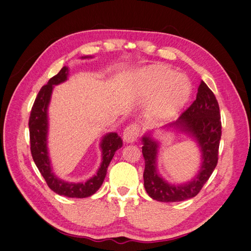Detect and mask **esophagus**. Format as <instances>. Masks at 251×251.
I'll use <instances>...</instances> for the list:
<instances>
[{
    "instance_id": "obj_1",
    "label": "esophagus",
    "mask_w": 251,
    "mask_h": 251,
    "mask_svg": "<svg viewBox=\"0 0 251 251\" xmlns=\"http://www.w3.org/2000/svg\"><path fill=\"white\" fill-rule=\"evenodd\" d=\"M140 132V127L137 124L128 125L124 131V140L126 142H134L137 140Z\"/></svg>"
}]
</instances>
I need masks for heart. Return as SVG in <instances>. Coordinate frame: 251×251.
Returning <instances> with one entry per match:
<instances>
[{
	"label": "heart",
	"mask_w": 251,
	"mask_h": 251,
	"mask_svg": "<svg viewBox=\"0 0 251 251\" xmlns=\"http://www.w3.org/2000/svg\"><path fill=\"white\" fill-rule=\"evenodd\" d=\"M143 93L156 92L150 112L156 119L173 117L187 102L192 94L191 82L182 74H175L169 68L155 65L144 68L138 74Z\"/></svg>",
	"instance_id": "b5f03b06"
}]
</instances>
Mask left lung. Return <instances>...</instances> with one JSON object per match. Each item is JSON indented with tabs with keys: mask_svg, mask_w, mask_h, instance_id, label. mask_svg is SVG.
Wrapping results in <instances>:
<instances>
[{
	"mask_svg": "<svg viewBox=\"0 0 251 251\" xmlns=\"http://www.w3.org/2000/svg\"><path fill=\"white\" fill-rule=\"evenodd\" d=\"M185 132L198 142L202 151L199 174L185 184H170L157 172L158 142L150 134L142 137V155L146 168L143 172L144 188L151 199L160 202H178L194 198L206 183L218 163L220 139L222 135L221 115L215 94L203 80L198 88L196 100L169 125Z\"/></svg>",
	"mask_w": 251,
	"mask_h": 251,
	"instance_id": "8db88e82",
	"label": "left lung"
}]
</instances>
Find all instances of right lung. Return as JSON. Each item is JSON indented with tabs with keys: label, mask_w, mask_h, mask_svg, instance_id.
Masks as SVG:
<instances>
[{
	"label": "right lung",
	"mask_w": 251,
	"mask_h": 251,
	"mask_svg": "<svg viewBox=\"0 0 251 251\" xmlns=\"http://www.w3.org/2000/svg\"><path fill=\"white\" fill-rule=\"evenodd\" d=\"M87 57V56H86ZM83 57V58H86ZM68 68L63 67L55 76L49 79L47 85L42 87L32 105L29 117L30 151L35 165L39 169L47 185L53 192L69 198H87L97 192L102 184L107 175L108 166L115 151L123 147V140L117 133H109L104 136L100 143L102 150V162L94 177L85 183H72L58 179L52 173L47 150L48 116L47 110L50 101L53 86L58 85L67 79Z\"/></svg>",
	"instance_id": "add662e5"
}]
</instances>
